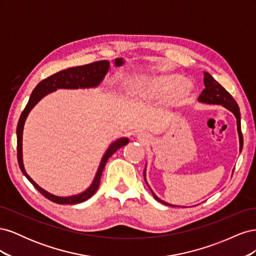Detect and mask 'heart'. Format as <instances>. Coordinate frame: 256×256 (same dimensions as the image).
<instances>
[{
	"mask_svg": "<svg viewBox=\"0 0 256 256\" xmlns=\"http://www.w3.org/2000/svg\"><path fill=\"white\" fill-rule=\"evenodd\" d=\"M136 88L145 92L150 97L168 98V102L173 104H182L189 97L192 86L186 82L184 76L180 74H166L156 78L138 82Z\"/></svg>",
	"mask_w": 256,
	"mask_h": 256,
	"instance_id": "obj_1",
	"label": "heart"
}]
</instances>
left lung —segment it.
Here are the masks:
<instances>
[{
	"instance_id": "obj_1",
	"label": "left lung",
	"mask_w": 256,
	"mask_h": 256,
	"mask_svg": "<svg viewBox=\"0 0 256 256\" xmlns=\"http://www.w3.org/2000/svg\"><path fill=\"white\" fill-rule=\"evenodd\" d=\"M204 84H205V90H203L202 94L198 97V102H204V104H221L224 108H226L228 110L233 112L236 116L237 120V130L239 134V142H240V152L242 150V145H244V138L242 134V126H240V111L239 106L236 102V100L233 98L230 92L224 88L222 85L214 80L212 76L208 72H204ZM145 176V172H144ZM154 194V192H152ZM154 200H157L158 202L164 203L166 205H170L164 200H161L159 198L154 194ZM173 206V205H170Z\"/></svg>"
}]
</instances>
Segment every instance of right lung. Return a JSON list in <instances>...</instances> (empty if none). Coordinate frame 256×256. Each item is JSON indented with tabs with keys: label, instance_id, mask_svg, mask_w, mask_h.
Returning <instances> with one entry per match:
<instances>
[{
	"label": "right lung",
	"instance_id": "1",
	"mask_svg": "<svg viewBox=\"0 0 256 256\" xmlns=\"http://www.w3.org/2000/svg\"><path fill=\"white\" fill-rule=\"evenodd\" d=\"M115 65L120 66L122 65V58H116L115 60ZM110 62L109 60H98L94 62V63L86 64L83 66H76L67 68L65 70H60L56 74H54L48 78L44 79L40 83L37 84V86L34 88L32 95L30 97V100L28 104L26 106L24 110L21 113L20 118L17 125V158H18V164L20 166V170L22 173L26 175V177L30 180L34 187L40 191L42 194L50 200L51 202L56 203V204H79L84 202V200H88L90 196L95 194L97 191L99 184H100V178H102V174L104 168L106 166V164L108 159H109L112 154L120 150V147L125 146L128 144L129 140L126 138H120V140L115 141L111 144V146L108 148L106 152L100 162V166L98 168L97 174L95 176V180L90 184V187L85 190L81 194L74 196H68V198H60L56 196H53L51 193L44 191L42 189L40 186H38L32 178H30L24 170L22 162V132H23V126H24V122L26 120V116L30 113V111L33 109V106L40 102V100L53 90H56L58 88H94L100 84L104 78L106 74L109 70Z\"/></svg>",
	"mask_w": 256,
	"mask_h": 256
}]
</instances>
